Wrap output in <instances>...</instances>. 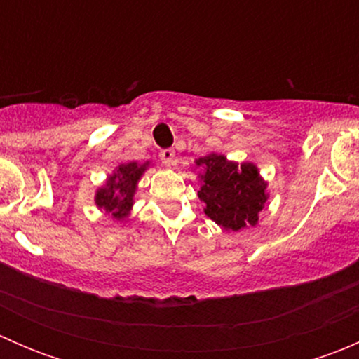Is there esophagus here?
Listing matches in <instances>:
<instances>
[{"label": "esophagus", "instance_id": "34e87169", "mask_svg": "<svg viewBox=\"0 0 359 359\" xmlns=\"http://www.w3.org/2000/svg\"><path fill=\"white\" fill-rule=\"evenodd\" d=\"M159 158H161L163 165L172 166L173 165V159H175V151H173V149H163L161 153H159Z\"/></svg>", "mask_w": 359, "mask_h": 359}]
</instances>
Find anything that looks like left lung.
Segmentation results:
<instances>
[{
  "label": "left lung",
  "instance_id": "1",
  "mask_svg": "<svg viewBox=\"0 0 359 359\" xmlns=\"http://www.w3.org/2000/svg\"><path fill=\"white\" fill-rule=\"evenodd\" d=\"M196 165L203 170L198 196L213 222L226 231H240L259 222L267 200V184L260 179L255 165H238L215 153L200 158Z\"/></svg>",
  "mask_w": 359,
  "mask_h": 359
}]
</instances>
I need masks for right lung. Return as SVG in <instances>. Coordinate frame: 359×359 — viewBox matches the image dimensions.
Wrapping results in <instances>:
<instances>
[{
  "instance_id": "right-lung-1",
  "label": "right lung",
  "mask_w": 359,
  "mask_h": 359,
  "mask_svg": "<svg viewBox=\"0 0 359 359\" xmlns=\"http://www.w3.org/2000/svg\"><path fill=\"white\" fill-rule=\"evenodd\" d=\"M149 163L137 165L135 161L119 165L116 173L107 179L106 186L100 187L95 194V205L111 213L116 220H121L128 215L133 205V194H135L137 182L146 172Z\"/></svg>"
}]
</instances>
